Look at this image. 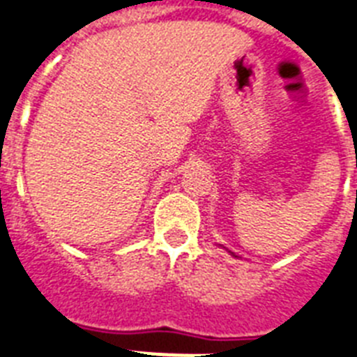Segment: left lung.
I'll list each match as a JSON object with an SVG mask.
<instances>
[{
  "label": "left lung",
  "mask_w": 357,
  "mask_h": 357,
  "mask_svg": "<svg viewBox=\"0 0 357 357\" xmlns=\"http://www.w3.org/2000/svg\"><path fill=\"white\" fill-rule=\"evenodd\" d=\"M232 256H236V255H234V252H232ZM236 258H238V256H236Z\"/></svg>",
  "instance_id": "obj_1"
}]
</instances>
